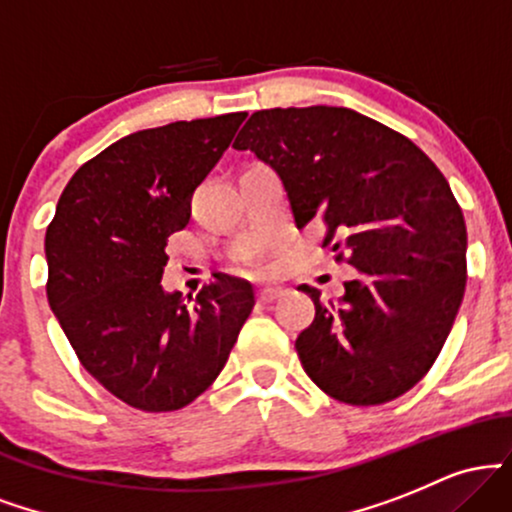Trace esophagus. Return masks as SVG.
I'll return each mask as SVG.
<instances>
[{
    "label": "esophagus",
    "instance_id": "34e87169",
    "mask_svg": "<svg viewBox=\"0 0 512 512\" xmlns=\"http://www.w3.org/2000/svg\"><path fill=\"white\" fill-rule=\"evenodd\" d=\"M281 293H284V291H281L279 286H264V289H260V293H257V296H260V301L269 303V301H274V298H279Z\"/></svg>",
    "mask_w": 512,
    "mask_h": 512
}]
</instances>
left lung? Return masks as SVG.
Returning <instances> with one entry per match:
<instances>
[{"mask_svg":"<svg viewBox=\"0 0 512 512\" xmlns=\"http://www.w3.org/2000/svg\"><path fill=\"white\" fill-rule=\"evenodd\" d=\"M233 149L279 175L293 221L327 226L356 276L315 301L296 339L310 380L370 407L411 390L452 330L467 281V226L436 163L407 137L351 108L257 110Z\"/></svg>","mask_w":512,"mask_h":512,"instance_id":"8db88e82","label":"left lung"}]
</instances>
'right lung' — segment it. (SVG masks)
<instances>
[{
    "mask_svg": "<svg viewBox=\"0 0 512 512\" xmlns=\"http://www.w3.org/2000/svg\"><path fill=\"white\" fill-rule=\"evenodd\" d=\"M245 113L170 122L117 139L64 187L45 233L48 301L84 368L129 407L175 411L214 383L255 305L219 276L185 305L161 286L166 240Z\"/></svg>",
    "mask_w": 512,
    "mask_h": 512,
    "instance_id": "1",
    "label": "right lung"
}]
</instances>
